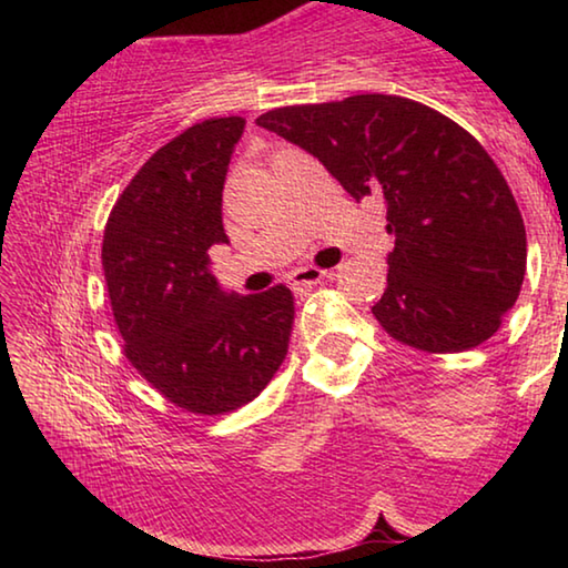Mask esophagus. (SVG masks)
<instances>
[{"mask_svg":"<svg viewBox=\"0 0 568 568\" xmlns=\"http://www.w3.org/2000/svg\"><path fill=\"white\" fill-rule=\"evenodd\" d=\"M323 277H328V273L321 271V267L311 265V267H297V271H293L287 281H291V287L295 293H307L311 287L318 285Z\"/></svg>","mask_w":568,"mask_h":568,"instance_id":"esophagus-1","label":"esophagus"}]
</instances>
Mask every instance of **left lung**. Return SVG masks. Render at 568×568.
<instances>
[{
	"instance_id": "1",
	"label": "left lung",
	"mask_w": 568,
	"mask_h": 568,
	"mask_svg": "<svg viewBox=\"0 0 568 568\" xmlns=\"http://www.w3.org/2000/svg\"><path fill=\"white\" fill-rule=\"evenodd\" d=\"M255 122L318 158L351 197L386 205L396 247L373 315L390 338L426 353L491 338L521 293L526 227L474 134L396 94L293 104Z\"/></svg>"
}]
</instances>
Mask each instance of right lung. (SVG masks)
<instances>
[{"instance_id": "right-lung-1", "label": "right lung", "mask_w": 568, "mask_h": 568, "mask_svg": "<svg viewBox=\"0 0 568 568\" xmlns=\"http://www.w3.org/2000/svg\"><path fill=\"white\" fill-rule=\"evenodd\" d=\"M245 130L213 118L162 145L114 203L102 267L124 355L170 403L223 416L253 400L285 361L295 305L285 285L225 293L207 250L227 243L223 185Z\"/></svg>"}]
</instances>
